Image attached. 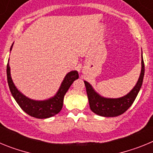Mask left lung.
<instances>
[{
  "instance_id": "left-lung-1",
  "label": "left lung",
  "mask_w": 153,
  "mask_h": 153,
  "mask_svg": "<svg viewBox=\"0 0 153 153\" xmlns=\"http://www.w3.org/2000/svg\"><path fill=\"white\" fill-rule=\"evenodd\" d=\"M143 57V55H142ZM145 74L144 61L142 59V70L137 83L127 95L118 99H108L100 97L93 90L91 85L84 81L90 109L96 114L105 117H118L129 109L137 97L143 84Z\"/></svg>"
}]
</instances>
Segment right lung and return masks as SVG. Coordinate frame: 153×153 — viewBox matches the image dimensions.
<instances>
[{"label":"right lung","instance_id":"obj_1","mask_svg":"<svg viewBox=\"0 0 153 153\" xmlns=\"http://www.w3.org/2000/svg\"><path fill=\"white\" fill-rule=\"evenodd\" d=\"M12 47L13 44L10 47V51ZM7 83L10 93L20 107L30 117L37 119H46L53 117L58 113H60L63 107V98L65 94L74 83V81L79 78V74L77 71H71L68 73L62 82L61 86L56 95L47 100L44 101H36L30 100L17 90L12 81L10 67L8 63L7 65Z\"/></svg>","mask_w":153,"mask_h":153}]
</instances>
